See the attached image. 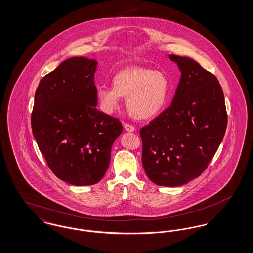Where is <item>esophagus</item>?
I'll return each instance as SVG.
<instances>
[{"mask_svg": "<svg viewBox=\"0 0 253 253\" xmlns=\"http://www.w3.org/2000/svg\"><path fill=\"white\" fill-rule=\"evenodd\" d=\"M124 130L128 132H132L135 131L134 127L132 126V125H130V124H125V125H124Z\"/></svg>", "mask_w": 253, "mask_h": 253, "instance_id": "1", "label": "esophagus"}]
</instances>
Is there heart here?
I'll return each instance as SVG.
<instances>
[{"mask_svg": "<svg viewBox=\"0 0 253 253\" xmlns=\"http://www.w3.org/2000/svg\"><path fill=\"white\" fill-rule=\"evenodd\" d=\"M113 87L98 86L96 97L103 112L111 114L118 108L121 97L133 119L148 120L158 115L168 99L169 84L162 72L142 67H130L117 73Z\"/></svg>", "mask_w": 253, "mask_h": 253, "instance_id": "1", "label": "heart"}]
</instances>
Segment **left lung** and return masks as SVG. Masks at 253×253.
I'll use <instances>...</instances> for the list:
<instances>
[{
	"label": "left lung",
	"mask_w": 253,
	"mask_h": 253,
	"mask_svg": "<svg viewBox=\"0 0 253 253\" xmlns=\"http://www.w3.org/2000/svg\"><path fill=\"white\" fill-rule=\"evenodd\" d=\"M181 76L171 104L140 130L142 164L158 186L179 187L198 177L214 157L227 129L216 77L195 60L169 55Z\"/></svg>",
	"instance_id": "1"
}]
</instances>
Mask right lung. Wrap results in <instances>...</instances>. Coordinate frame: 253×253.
<instances>
[{
    "label": "right lung",
    "instance_id": "add662e5",
    "mask_svg": "<svg viewBox=\"0 0 253 253\" xmlns=\"http://www.w3.org/2000/svg\"><path fill=\"white\" fill-rule=\"evenodd\" d=\"M96 60L74 57L40 82L31 126L49 168L74 186L94 185L104 176L111 149L122 125L96 109Z\"/></svg>",
    "mask_w": 253,
    "mask_h": 253
}]
</instances>
